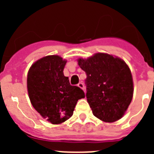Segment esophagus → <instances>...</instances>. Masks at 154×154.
I'll use <instances>...</instances> for the list:
<instances>
[{
    "label": "esophagus",
    "mask_w": 154,
    "mask_h": 154,
    "mask_svg": "<svg viewBox=\"0 0 154 154\" xmlns=\"http://www.w3.org/2000/svg\"><path fill=\"white\" fill-rule=\"evenodd\" d=\"M78 86L79 87V88H81L82 89H83V90H84V89H85V86H84V84L82 83V82H80L78 84Z\"/></svg>",
    "instance_id": "obj_1"
}]
</instances>
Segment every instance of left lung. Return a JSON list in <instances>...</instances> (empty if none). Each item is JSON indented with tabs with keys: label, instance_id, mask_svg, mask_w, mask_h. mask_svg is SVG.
Masks as SVG:
<instances>
[{
	"label": "left lung",
	"instance_id": "obj_1",
	"mask_svg": "<svg viewBox=\"0 0 154 154\" xmlns=\"http://www.w3.org/2000/svg\"><path fill=\"white\" fill-rule=\"evenodd\" d=\"M78 62L86 74L85 96L93 115L107 123L121 119L133 94L132 74L126 62L105 53Z\"/></svg>",
	"mask_w": 154,
	"mask_h": 154
}]
</instances>
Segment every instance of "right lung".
Returning a JSON list of instances; mask_svg holds the SVG:
<instances>
[{"instance_id": "obj_1", "label": "right lung", "mask_w": 154, "mask_h": 154, "mask_svg": "<svg viewBox=\"0 0 154 154\" xmlns=\"http://www.w3.org/2000/svg\"><path fill=\"white\" fill-rule=\"evenodd\" d=\"M66 61L58 55H48L31 65L28 73V92L31 103L42 117L52 124L62 123L72 116L83 90L71 85L64 75Z\"/></svg>"}]
</instances>
